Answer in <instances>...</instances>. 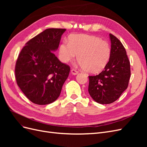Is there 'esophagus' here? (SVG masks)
I'll return each mask as SVG.
<instances>
[{"mask_svg":"<svg viewBox=\"0 0 147 147\" xmlns=\"http://www.w3.org/2000/svg\"><path fill=\"white\" fill-rule=\"evenodd\" d=\"M71 73H72L73 75H77L78 74V71L76 69H72V70H71Z\"/></svg>","mask_w":147,"mask_h":147,"instance_id":"esophagus-1","label":"esophagus"}]
</instances>
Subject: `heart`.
<instances>
[{"mask_svg":"<svg viewBox=\"0 0 147 147\" xmlns=\"http://www.w3.org/2000/svg\"><path fill=\"white\" fill-rule=\"evenodd\" d=\"M79 64L90 74H96L103 70L111 55L109 43L99 37L88 35H74L69 42L64 41L59 49V57L67 63L77 56Z\"/></svg>","mask_w":147,"mask_h":147,"instance_id":"heart-1","label":"heart"}]
</instances>
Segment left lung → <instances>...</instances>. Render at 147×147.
<instances>
[{
  "label": "left lung",
  "mask_w": 147,
  "mask_h": 147,
  "mask_svg": "<svg viewBox=\"0 0 147 147\" xmlns=\"http://www.w3.org/2000/svg\"><path fill=\"white\" fill-rule=\"evenodd\" d=\"M109 35L111 55L108 63L99 74L89 76V94L101 104L117 100L127 89L131 77L130 62L125 48L116 37Z\"/></svg>",
  "instance_id": "1"
}]
</instances>
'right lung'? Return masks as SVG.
Listing matches in <instances>:
<instances>
[{
  "instance_id": "obj_1",
  "label": "right lung",
  "mask_w": 147,
  "mask_h": 147,
  "mask_svg": "<svg viewBox=\"0 0 147 147\" xmlns=\"http://www.w3.org/2000/svg\"><path fill=\"white\" fill-rule=\"evenodd\" d=\"M65 29L50 28L30 39L22 49L15 65L18 85L31 102L51 104L58 98L70 67L53 51L58 48Z\"/></svg>"
}]
</instances>
